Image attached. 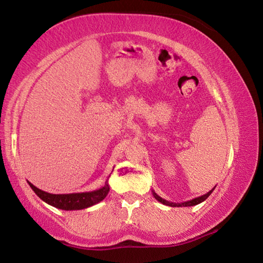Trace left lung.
<instances>
[{"mask_svg": "<svg viewBox=\"0 0 263 263\" xmlns=\"http://www.w3.org/2000/svg\"><path fill=\"white\" fill-rule=\"evenodd\" d=\"M215 188H216V186H215ZM215 188L211 189V190L209 191V193H206L205 195H202V196H199V197H196V198L190 199V201L182 202V203H174V202L166 201V199H163L162 197H160V196H159L157 193H155L154 190H152V194H153V196H154V198L157 199L158 202L164 204V205H168V206H175V208H176V206H177V208H180V206H194V205H197V204H199V203H202V202L205 201V199L209 197V196H210V195L212 194V191L215 190Z\"/></svg>", "mask_w": 263, "mask_h": 263, "instance_id": "left-lung-1", "label": "left lung"}]
</instances>
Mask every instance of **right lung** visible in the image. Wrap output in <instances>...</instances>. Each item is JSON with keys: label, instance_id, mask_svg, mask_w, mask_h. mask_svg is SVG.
Instances as JSON below:
<instances>
[{"label": "right lung", "instance_id": "add662e5", "mask_svg": "<svg viewBox=\"0 0 263 263\" xmlns=\"http://www.w3.org/2000/svg\"><path fill=\"white\" fill-rule=\"evenodd\" d=\"M28 183L31 186V189L34 191L35 195H37L41 199H43L44 202L57 209H60V210L66 211L82 210V209H87L89 206L95 205V204L103 201L110 190L108 180L105 181V184L103 186H101L100 189L86 191V193L73 194H50L44 190H41L37 188V186H34L29 181Z\"/></svg>", "mask_w": 263, "mask_h": 263}]
</instances>
